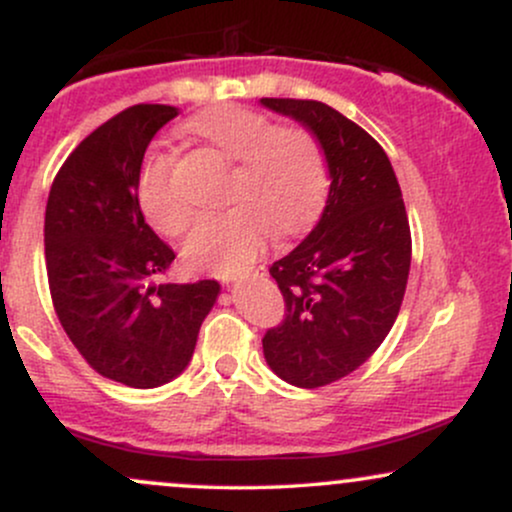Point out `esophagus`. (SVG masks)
<instances>
[{
  "label": "esophagus",
  "instance_id": "34e87169",
  "mask_svg": "<svg viewBox=\"0 0 512 512\" xmlns=\"http://www.w3.org/2000/svg\"><path fill=\"white\" fill-rule=\"evenodd\" d=\"M252 276H264V267H257L255 272H252ZM221 279H223V284H233V281H236L233 276H221Z\"/></svg>",
  "mask_w": 512,
  "mask_h": 512
}]
</instances>
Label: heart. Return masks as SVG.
Returning a JSON list of instances; mask_svg holds the SVG:
<instances>
[{"label":"heart","mask_w":512,"mask_h":512,"mask_svg":"<svg viewBox=\"0 0 512 512\" xmlns=\"http://www.w3.org/2000/svg\"><path fill=\"white\" fill-rule=\"evenodd\" d=\"M187 132L236 161L226 187L231 209L207 216L187 238V267L233 274L255 262L274 238H289L315 221L327 195V158L313 132L276 125L243 105H223L192 117ZM175 158L146 156L139 173V204L158 233L178 238L195 221V209L175 185Z\"/></svg>","instance_id":"obj_1"}]
</instances>
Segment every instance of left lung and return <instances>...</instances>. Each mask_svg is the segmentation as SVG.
Masks as SVG:
<instances>
[{
    "label": "left lung",
    "instance_id": "8db88e82",
    "mask_svg": "<svg viewBox=\"0 0 512 512\" xmlns=\"http://www.w3.org/2000/svg\"><path fill=\"white\" fill-rule=\"evenodd\" d=\"M262 105L315 134L332 178L310 236L269 267L286 308L262 337L269 368L313 390L363 366L395 325L411 264L409 219L390 158L366 129L320 101Z\"/></svg>",
    "mask_w": 512,
    "mask_h": 512
}]
</instances>
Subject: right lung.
Listing matches in <instances>:
<instances>
[{
	"instance_id": "right-lung-1",
	"label": "right lung",
	"mask_w": 512,
	"mask_h": 512,
	"mask_svg": "<svg viewBox=\"0 0 512 512\" xmlns=\"http://www.w3.org/2000/svg\"><path fill=\"white\" fill-rule=\"evenodd\" d=\"M175 115L173 105L139 103L93 129L45 207V267L64 332L96 373L142 390L187 368L221 291L214 279L161 281L175 252L139 207L146 146Z\"/></svg>"
}]
</instances>
